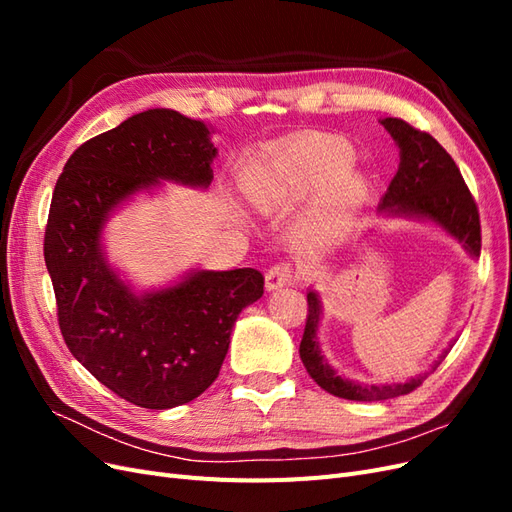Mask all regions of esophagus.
<instances>
[{"label":"esophagus","instance_id":"esophagus-1","mask_svg":"<svg viewBox=\"0 0 512 512\" xmlns=\"http://www.w3.org/2000/svg\"><path fill=\"white\" fill-rule=\"evenodd\" d=\"M292 267L288 265V262H280V265H273L267 275H265V284H267V290H277L282 286H288L292 284Z\"/></svg>","mask_w":512,"mask_h":512}]
</instances>
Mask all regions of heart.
I'll return each instance as SVG.
<instances>
[{
  "instance_id": "obj_1",
  "label": "heart",
  "mask_w": 512,
  "mask_h": 512,
  "mask_svg": "<svg viewBox=\"0 0 512 512\" xmlns=\"http://www.w3.org/2000/svg\"><path fill=\"white\" fill-rule=\"evenodd\" d=\"M352 160L354 153L348 145L333 138L307 136L247 160L239 173V185L256 209L271 211L337 178L301 228V241L316 243L333 226L350 218L367 194V181L361 175L342 177Z\"/></svg>"
}]
</instances>
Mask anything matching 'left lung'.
Segmentation results:
<instances>
[{"instance_id":"1","label":"left lung","mask_w":512,"mask_h":512,"mask_svg":"<svg viewBox=\"0 0 512 512\" xmlns=\"http://www.w3.org/2000/svg\"><path fill=\"white\" fill-rule=\"evenodd\" d=\"M393 136L399 147V168L382 196L380 211L395 218H414L429 220L442 226L448 235L457 239L472 258L480 256V218L478 207L463 181L457 164L448 156L446 149L427 132L412 128L408 121L397 117H386L380 121ZM322 305L316 290L307 292V322L305 333L299 346L301 361L307 374L327 393L352 399V401H380L406 395L423 384L425 376L410 378L399 384H371L363 386L337 371L320 354L318 346V324H320ZM448 346L440 359L433 365L436 369L440 361L448 354Z\"/></svg>"}]
</instances>
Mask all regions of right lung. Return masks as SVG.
I'll return each instance as SVG.
<instances>
[{"instance_id": "right-lung-1", "label": "right lung", "mask_w": 512, "mask_h": 512, "mask_svg": "<svg viewBox=\"0 0 512 512\" xmlns=\"http://www.w3.org/2000/svg\"><path fill=\"white\" fill-rule=\"evenodd\" d=\"M203 121L149 108L89 138L59 175L44 232L57 320L91 376L134 406L168 410L218 378L241 309L262 297L256 269L192 271L136 294L108 265L102 230L123 200L160 181L209 188L218 149Z\"/></svg>"}]
</instances>
